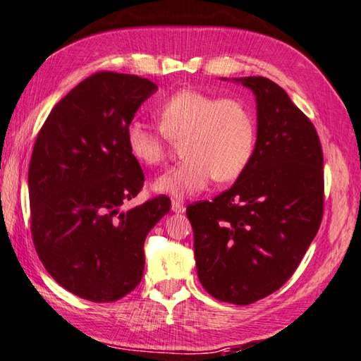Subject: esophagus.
<instances>
[{"label":"esophagus","instance_id":"esophagus-1","mask_svg":"<svg viewBox=\"0 0 361 361\" xmlns=\"http://www.w3.org/2000/svg\"><path fill=\"white\" fill-rule=\"evenodd\" d=\"M171 210H173V212H176V214H183V212H185V206H183L182 201L174 200L171 202Z\"/></svg>","mask_w":361,"mask_h":361}]
</instances>
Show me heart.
I'll use <instances>...</instances> for the list:
<instances>
[{"label":"heart","instance_id":"obj_1","mask_svg":"<svg viewBox=\"0 0 361 361\" xmlns=\"http://www.w3.org/2000/svg\"><path fill=\"white\" fill-rule=\"evenodd\" d=\"M160 130L135 119L126 128L128 152L141 165L166 159V138L182 140L185 157L152 182L159 193L187 198L210 180H235L247 169L256 147V121L245 102L196 90H180L159 106Z\"/></svg>","mask_w":361,"mask_h":361}]
</instances>
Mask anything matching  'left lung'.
<instances>
[{
  "label": "left lung",
  "mask_w": 361,
  "mask_h": 361,
  "mask_svg": "<svg viewBox=\"0 0 361 361\" xmlns=\"http://www.w3.org/2000/svg\"><path fill=\"white\" fill-rule=\"evenodd\" d=\"M234 80L256 96L253 159L233 187L188 206L187 216L204 289L250 305L289 280L317 234L324 155L314 126L283 87L264 77Z\"/></svg>",
  "instance_id": "obj_1"
}]
</instances>
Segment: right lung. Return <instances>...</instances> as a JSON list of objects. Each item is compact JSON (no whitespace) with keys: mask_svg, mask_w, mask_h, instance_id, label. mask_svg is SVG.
<instances>
[{"mask_svg":"<svg viewBox=\"0 0 361 361\" xmlns=\"http://www.w3.org/2000/svg\"><path fill=\"white\" fill-rule=\"evenodd\" d=\"M155 91L137 75L94 73L54 105L34 145V247L53 280L85 300L114 302L138 286L146 235L169 212L163 195L122 210L145 183L126 128Z\"/></svg>","mask_w":361,"mask_h":361,"instance_id":"add662e5","label":"right lung"}]
</instances>
